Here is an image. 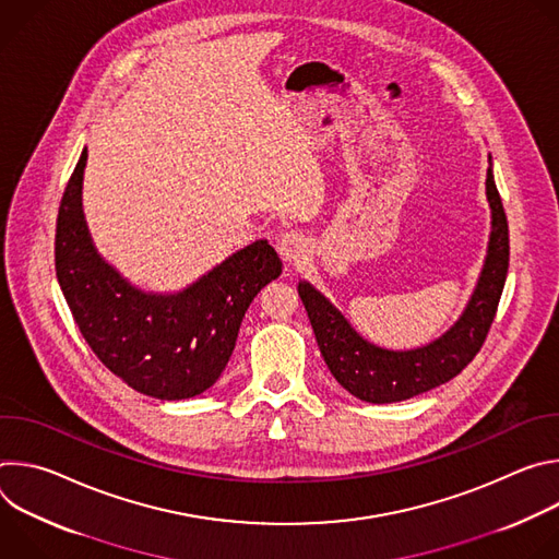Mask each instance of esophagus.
Masks as SVG:
<instances>
[{"label":"esophagus","instance_id":"obj_1","mask_svg":"<svg viewBox=\"0 0 559 559\" xmlns=\"http://www.w3.org/2000/svg\"><path fill=\"white\" fill-rule=\"evenodd\" d=\"M276 250H278V254L285 259V261H298V259H302L305 254H307V238L300 234V231H296V229H292V231H285L281 238H278V243H276Z\"/></svg>","mask_w":559,"mask_h":559}]
</instances>
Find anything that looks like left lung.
<instances>
[{"label": "left lung", "instance_id": "1", "mask_svg": "<svg viewBox=\"0 0 559 559\" xmlns=\"http://www.w3.org/2000/svg\"><path fill=\"white\" fill-rule=\"evenodd\" d=\"M493 229L487 263L466 311L436 343L414 352H386L362 341L325 296L309 283L298 285L316 343L332 376L365 403H401L455 378L483 349L496 318L509 272V223L493 173H487Z\"/></svg>", "mask_w": 559, "mask_h": 559}]
</instances>
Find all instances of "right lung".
<instances>
[{
	"mask_svg": "<svg viewBox=\"0 0 559 559\" xmlns=\"http://www.w3.org/2000/svg\"><path fill=\"white\" fill-rule=\"evenodd\" d=\"M86 156L84 150L68 179L55 229V272L74 323L132 389L162 401L199 395L218 380L250 302L281 274V259L257 241L177 296L134 289L91 243L82 214Z\"/></svg>",
	"mask_w": 559,
	"mask_h": 559,
	"instance_id": "obj_1",
	"label": "right lung"
}]
</instances>
